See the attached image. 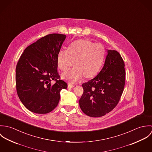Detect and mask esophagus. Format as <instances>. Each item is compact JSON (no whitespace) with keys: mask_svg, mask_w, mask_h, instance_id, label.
I'll return each instance as SVG.
<instances>
[{"mask_svg":"<svg viewBox=\"0 0 152 152\" xmlns=\"http://www.w3.org/2000/svg\"><path fill=\"white\" fill-rule=\"evenodd\" d=\"M74 87V86L73 84H68V88H72Z\"/></svg>","mask_w":152,"mask_h":152,"instance_id":"34e87169","label":"esophagus"}]
</instances>
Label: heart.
Here are the masks:
<instances>
[{
  "mask_svg": "<svg viewBox=\"0 0 152 152\" xmlns=\"http://www.w3.org/2000/svg\"><path fill=\"white\" fill-rule=\"evenodd\" d=\"M105 54L103 45L84 39L72 43L68 49L61 48L57 56L58 67L66 71L72 65L73 61L75 66L62 74L63 79L75 83L86 75L89 78L95 76L103 64Z\"/></svg>",
  "mask_w": 152,
  "mask_h": 152,
  "instance_id": "obj_1",
  "label": "heart"
}]
</instances>
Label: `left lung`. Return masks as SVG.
Here are the masks:
<instances>
[{
	"label": "left lung",
	"instance_id": "obj_1",
	"mask_svg": "<svg viewBox=\"0 0 152 152\" xmlns=\"http://www.w3.org/2000/svg\"><path fill=\"white\" fill-rule=\"evenodd\" d=\"M125 63L120 54L108 50L104 65L93 79L84 83V92L79 104L83 112L91 117L108 113L118 104L125 83Z\"/></svg>",
	"mask_w": 152,
	"mask_h": 152
}]
</instances>
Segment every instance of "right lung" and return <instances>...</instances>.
Instances as JSON below:
<instances>
[{"instance_id":"1","label":"right lung","mask_w":152,"mask_h":152,"mask_svg":"<svg viewBox=\"0 0 152 152\" xmlns=\"http://www.w3.org/2000/svg\"><path fill=\"white\" fill-rule=\"evenodd\" d=\"M66 36L50 34L28 45L20 56L16 68L18 96L32 112L45 114L57 106L60 91L67 84L57 72V56ZM52 80L56 81L51 85Z\"/></svg>"}]
</instances>
